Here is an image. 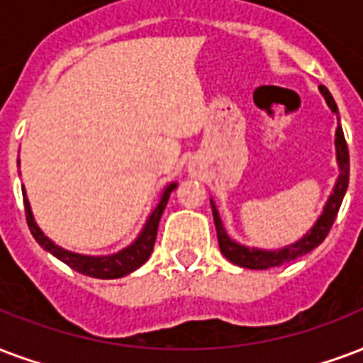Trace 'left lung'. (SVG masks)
<instances>
[{
  "instance_id": "8db88e82",
  "label": "left lung",
  "mask_w": 363,
  "mask_h": 363,
  "mask_svg": "<svg viewBox=\"0 0 363 363\" xmlns=\"http://www.w3.org/2000/svg\"><path fill=\"white\" fill-rule=\"evenodd\" d=\"M320 91L322 95L325 96L329 108L339 114L337 110V104L333 101V96L329 93L323 85H320ZM335 146H337V162H339V167H341V175L337 179L335 190L333 194L329 196L328 203H325V209H323L322 217L318 218V223L312 226V230L303 238L298 240L297 243L293 245H287V247L280 249V251H261V249H249L243 247L240 243L232 242L230 238L226 236L225 228H223V223L218 218V213L213 207V218H215V226H217V238H218V247H220V253L228 259L230 262L238 264V267L243 268H251V270H267V268L272 267H281V264H287V262L295 261L298 257L306 255L311 253L312 249L318 247L320 243L325 240V236L331 230V226L335 223L337 213H339V207L342 203V198H345V192L348 188V173H350V157H348V146L347 140H345V133H342V127H337V138H335Z\"/></svg>"
}]
</instances>
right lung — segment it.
<instances>
[{
	"instance_id": "right-lung-1",
	"label": "right lung",
	"mask_w": 363,
	"mask_h": 363,
	"mask_svg": "<svg viewBox=\"0 0 363 363\" xmlns=\"http://www.w3.org/2000/svg\"><path fill=\"white\" fill-rule=\"evenodd\" d=\"M175 188V182L165 188L162 200H160V203L154 207V211H152V215L148 217V220H146L145 228L140 232V236H138L129 247H125L123 251H120V253H114V255L108 257L79 255V253H72V251H66V249L55 245L49 238L43 236V232H41L40 228H38V225L34 223V217H32V211H30V203H28L24 190H22V196H24V213H26L28 228H30L32 236L35 238V242L40 243L41 247L45 249V251H49L51 255L57 257L59 261H62L65 264L74 268L76 272L91 276V278H101V280H114V278H121V276L131 274L133 270H137L138 267H143V264L148 261L152 249H154V243H156L160 218H162L163 209L167 206L169 194L173 192Z\"/></svg>"
}]
</instances>
